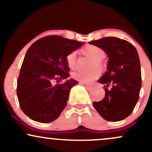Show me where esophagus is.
Returning <instances> with one entry per match:
<instances>
[{"instance_id":"1","label":"esophagus","mask_w":152,"mask_h":152,"mask_svg":"<svg viewBox=\"0 0 152 152\" xmlns=\"http://www.w3.org/2000/svg\"><path fill=\"white\" fill-rule=\"evenodd\" d=\"M80 83H81V85H83V86H84L87 88H91V87H92V85L91 84H88V83H83V82H80Z\"/></svg>"}]
</instances>
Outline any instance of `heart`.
Here are the masks:
<instances>
[{
  "label": "heart",
  "instance_id": "b5f03b06",
  "mask_svg": "<svg viewBox=\"0 0 152 152\" xmlns=\"http://www.w3.org/2000/svg\"><path fill=\"white\" fill-rule=\"evenodd\" d=\"M81 52L83 55L91 57L93 58V68H99V69H104L105 67V63L104 61V58L105 57L106 53L102 48L95 45H88L82 48ZM66 63L69 69H74L76 64V53L74 51L71 52L67 54L66 57ZM100 75V71L96 69L91 71H75L72 74V77L74 79L78 80L84 83H90L94 80L96 79Z\"/></svg>",
  "mask_w": 152,
  "mask_h": 152
}]
</instances>
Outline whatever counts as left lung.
<instances>
[{
  "instance_id": "left-lung-1",
  "label": "left lung",
  "mask_w": 152,
  "mask_h": 152,
  "mask_svg": "<svg viewBox=\"0 0 152 152\" xmlns=\"http://www.w3.org/2000/svg\"><path fill=\"white\" fill-rule=\"evenodd\" d=\"M89 43L102 48L109 58L107 71L99 80L104 85L105 97L93 103L94 109L106 121L124 119L133 111L142 87L137 50L129 41L116 37L102 38Z\"/></svg>"
}]
</instances>
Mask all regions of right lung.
I'll use <instances>...</instances> for the list:
<instances>
[{"mask_svg":"<svg viewBox=\"0 0 152 152\" xmlns=\"http://www.w3.org/2000/svg\"><path fill=\"white\" fill-rule=\"evenodd\" d=\"M83 43L48 36L27 50L17 80V96L20 109L31 119L49 123L65 109L71 88L78 83L74 79L59 83L70 76L66 57Z\"/></svg>","mask_w":152,"mask_h":152,"instance_id":"obj_1","label":"right lung"}]
</instances>
